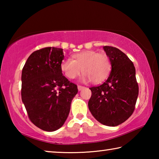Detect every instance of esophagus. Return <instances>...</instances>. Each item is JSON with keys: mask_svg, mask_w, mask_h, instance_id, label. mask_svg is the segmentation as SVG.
Instances as JSON below:
<instances>
[{"mask_svg": "<svg viewBox=\"0 0 159 159\" xmlns=\"http://www.w3.org/2000/svg\"><path fill=\"white\" fill-rule=\"evenodd\" d=\"M85 87L84 86H82V85H78V90H79V91L80 90H83V88H84Z\"/></svg>", "mask_w": 159, "mask_h": 159, "instance_id": "obj_1", "label": "esophagus"}]
</instances>
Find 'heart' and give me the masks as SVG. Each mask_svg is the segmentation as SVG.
Listing matches in <instances>:
<instances>
[{
  "label": "heart",
  "instance_id": "1",
  "mask_svg": "<svg viewBox=\"0 0 159 159\" xmlns=\"http://www.w3.org/2000/svg\"><path fill=\"white\" fill-rule=\"evenodd\" d=\"M60 68L69 79H74L80 74L83 81L99 83L108 77L111 71V61L106 54L95 50H85L75 54L73 60L67 58L61 61Z\"/></svg>",
  "mask_w": 159,
  "mask_h": 159
}]
</instances>
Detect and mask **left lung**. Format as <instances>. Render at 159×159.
Segmentation results:
<instances>
[{
	"label": "left lung",
	"instance_id": "1",
	"mask_svg": "<svg viewBox=\"0 0 159 159\" xmlns=\"http://www.w3.org/2000/svg\"><path fill=\"white\" fill-rule=\"evenodd\" d=\"M111 61L108 79L90 88L92 95L88 108L95 119L107 126H116L133 114L139 93L135 68L128 56L116 48L104 46Z\"/></svg>",
	"mask_w": 159,
	"mask_h": 159
}]
</instances>
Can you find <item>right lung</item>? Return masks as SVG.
Instances as JSON below:
<instances>
[{
  "instance_id": "1",
  "label": "right lung",
  "mask_w": 159,
  "mask_h": 159,
  "mask_svg": "<svg viewBox=\"0 0 159 159\" xmlns=\"http://www.w3.org/2000/svg\"><path fill=\"white\" fill-rule=\"evenodd\" d=\"M63 49L48 47L29 56L21 73V99L31 121L43 130L52 132L68 117L77 85L62 75Z\"/></svg>"
}]
</instances>
